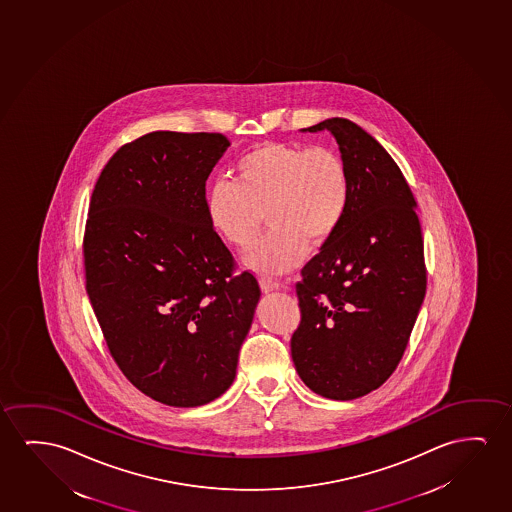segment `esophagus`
<instances>
[{
    "mask_svg": "<svg viewBox=\"0 0 512 512\" xmlns=\"http://www.w3.org/2000/svg\"><path fill=\"white\" fill-rule=\"evenodd\" d=\"M260 286L263 293H272V291H277V289L281 288V284L274 281V279H270V277H261Z\"/></svg>",
    "mask_w": 512,
    "mask_h": 512,
    "instance_id": "obj_1",
    "label": "esophagus"
}]
</instances>
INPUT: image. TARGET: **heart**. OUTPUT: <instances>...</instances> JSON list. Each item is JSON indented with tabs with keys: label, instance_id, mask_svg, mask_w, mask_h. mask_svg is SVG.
<instances>
[{
	"label": "heart",
	"instance_id": "1",
	"mask_svg": "<svg viewBox=\"0 0 512 512\" xmlns=\"http://www.w3.org/2000/svg\"><path fill=\"white\" fill-rule=\"evenodd\" d=\"M351 179L346 161L330 147L263 144L245 152L235 180L217 179L207 195L212 228L230 244H251L267 209L270 230L245 254L265 274L295 268L310 245L333 237L346 217Z\"/></svg>",
	"mask_w": 512,
	"mask_h": 512
}]
</instances>
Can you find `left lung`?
Returning <instances> with one entry per match:
<instances>
[{"instance_id": "1", "label": "left lung", "mask_w": 512, "mask_h": 512, "mask_svg": "<svg viewBox=\"0 0 512 512\" xmlns=\"http://www.w3.org/2000/svg\"><path fill=\"white\" fill-rule=\"evenodd\" d=\"M328 130L351 179L346 217L296 282L302 321L291 337L296 372L317 395L354 400L388 381L404 356L426 291L416 200L372 135L332 117Z\"/></svg>"}]
</instances>
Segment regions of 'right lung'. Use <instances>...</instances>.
I'll use <instances>...</instances> for the list:
<instances>
[{
  "mask_svg": "<svg viewBox=\"0 0 512 512\" xmlns=\"http://www.w3.org/2000/svg\"><path fill=\"white\" fill-rule=\"evenodd\" d=\"M228 147L221 133H147L110 158L89 203L86 289L108 351L170 407L230 388L260 300L207 216L205 182Z\"/></svg>",
  "mask_w": 512,
  "mask_h": 512,
  "instance_id": "obj_1",
  "label": "right lung"
}]
</instances>
